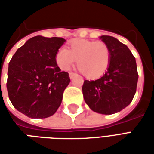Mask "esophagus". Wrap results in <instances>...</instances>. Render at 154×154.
<instances>
[{
	"label": "esophagus",
	"instance_id": "34e87169",
	"mask_svg": "<svg viewBox=\"0 0 154 154\" xmlns=\"http://www.w3.org/2000/svg\"><path fill=\"white\" fill-rule=\"evenodd\" d=\"M75 76H76V74L73 73V72H69V77H70L71 79H72Z\"/></svg>",
	"mask_w": 154,
	"mask_h": 154
}]
</instances>
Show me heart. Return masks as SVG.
<instances>
[{
  "mask_svg": "<svg viewBox=\"0 0 154 154\" xmlns=\"http://www.w3.org/2000/svg\"><path fill=\"white\" fill-rule=\"evenodd\" d=\"M55 60L63 71L68 70L77 60L79 70L88 78L95 79L101 77L108 69L110 51L103 42L77 38L68 44L67 49L59 48Z\"/></svg>",
  "mask_w": 154,
  "mask_h": 154,
  "instance_id": "heart-1",
  "label": "heart"
}]
</instances>
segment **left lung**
<instances>
[{
  "mask_svg": "<svg viewBox=\"0 0 154 154\" xmlns=\"http://www.w3.org/2000/svg\"><path fill=\"white\" fill-rule=\"evenodd\" d=\"M99 38L110 48V65L99 79L84 81L82 93L91 110L111 115L119 112L132 101L139 75L135 57L125 44L109 35Z\"/></svg>",
  "mask_w": 154,
  "mask_h": 154,
  "instance_id": "obj_1",
  "label": "left lung"
}]
</instances>
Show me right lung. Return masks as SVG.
Masks as SVG:
<instances>
[{
	"mask_svg": "<svg viewBox=\"0 0 154 154\" xmlns=\"http://www.w3.org/2000/svg\"><path fill=\"white\" fill-rule=\"evenodd\" d=\"M66 42L41 35L26 41L9 63L7 91L16 110L29 118L53 116L70 82L68 73L57 67L55 55Z\"/></svg>",
	"mask_w": 154,
	"mask_h": 154,
	"instance_id": "right-lung-1",
	"label": "right lung"
}]
</instances>
